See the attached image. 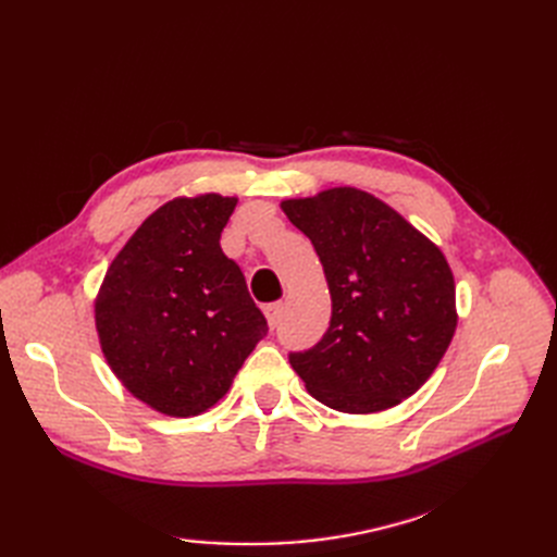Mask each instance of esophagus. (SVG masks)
I'll use <instances>...</instances> for the list:
<instances>
[{
    "label": "esophagus",
    "instance_id": "esophagus-1",
    "mask_svg": "<svg viewBox=\"0 0 557 557\" xmlns=\"http://www.w3.org/2000/svg\"><path fill=\"white\" fill-rule=\"evenodd\" d=\"M281 313H283V301H274V305H267V307H264V315H267L269 327L274 330V327L278 325Z\"/></svg>",
    "mask_w": 557,
    "mask_h": 557
}]
</instances>
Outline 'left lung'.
I'll return each mask as SVG.
<instances>
[{
	"label": "left lung",
	"instance_id": "1",
	"mask_svg": "<svg viewBox=\"0 0 557 557\" xmlns=\"http://www.w3.org/2000/svg\"><path fill=\"white\" fill-rule=\"evenodd\" d=\"M281 209L311 239L332 297L323 339L288 356L307 391L344 413H374L411 397L458 325L444 252L356 188L288 199Z\"/></svg>",
	"mask_w": 557,
	"mask_h": 557
}]
</instances>
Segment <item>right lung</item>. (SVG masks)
I'll return each instance as SVG.
<instances>
[{
  "label": "right lung",
  "mask_w": 557,
  "mask_h": 557,
  "mask_svg": "<svg viewBox=\"0 0 557 557\" xmlns=\"http://www.w3.org/2000/svg\"><path fill=\"white\" fill-rule=\"evenodd\" d=\"M234 207L221 195L166 201L117 252L97 295L109 367L160 413L211 409L269 330L221 248Z\"/></svg>",
  "instance_id": "obj_1"
}]
</instances>
